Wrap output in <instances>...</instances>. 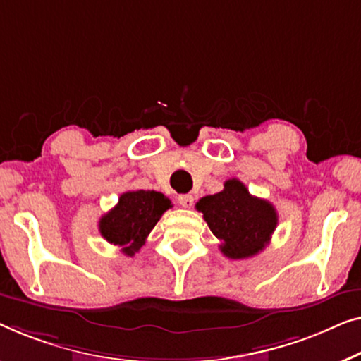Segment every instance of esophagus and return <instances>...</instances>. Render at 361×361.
Returning a JSON list of instances; mask_svg holds the SVG:
<instances>
[{
    "mask_svg": "<svg viewBox=\"0 0 361 361\" xmlns=\"http://www.w3.org/2000/svg\"><path fill=\"white\" fill-rule=\"evenodd\" d=\"M178 202H180L183 207L190 209V207H192V204H195V197H192L191 195H180L178 196Z\"/></svg>",
    "mask_w": 361,
    "mask_h": 361,
    "instance_id": "obj_1",
    "label": "esophagus"
}]
</instances>
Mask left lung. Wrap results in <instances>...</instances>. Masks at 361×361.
Returning a JSON list of instances; mask_svg holds the SVG:
<instances>
[{
  "instance_id": "8db88e82",
  "label": "left lung",
  "mask_w": 361,
  "mask_h": 361,
  "mask_svg": "<svg viewBox=\"0 0 361 361\" xmlns=\"http://www.w3.org/2000/svg\"><path fill=\"white\" fill-rule=\"evenodd\" d=\"M196 209L221 240V252L233 260L262 252L278 224L275 206L252 196L237 178L227 180L221 192L201 197Z\"/></svg>"
}]
</instances>
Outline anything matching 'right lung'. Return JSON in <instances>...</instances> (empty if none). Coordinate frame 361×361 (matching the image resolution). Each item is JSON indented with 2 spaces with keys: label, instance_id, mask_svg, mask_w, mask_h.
<instances>
[{
  "label": "right lung",
  "instance_id": "obj_1",
  "mask_svg": "<svg viewBox=\"0 0 361 361\" xmlns=\"http://www.w3.org/2000/svg\"><path fill=\"white\" fill-rule=\"evenodd\" d=\"M170 207L171 201L159 191H128L101 217L99 232L109 243L121 247L124 255L134 257Z\"/></svg>",
  "mask_w": 361,
  "mask_h": 361
}]
</instances>
